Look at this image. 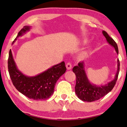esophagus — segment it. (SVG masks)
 Instances as JSON below:
<instances>
[{
	"label": "esophagus",
	"mask_w": 127,
	"mask_h": 127,
	"mask_svg": "<svg viewBox=\"0 0 127 127\" xmlns=\"http://www.w3.org/2000/svg\"><path fill=\"white\" fill-rule=\"evenodd\" d=\"M66 68L68 70H70L72 68V65L70 63H68L66 64Z\"/></svg>",
	"instance_id": "esophagus-1"
}]
</instances>
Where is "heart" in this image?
Returning <instances> with one entry per match:
<instances>
[{
  "label": "heart",
  "instance_id": "obj_1",
  "mask_svg": "<svg viewBox=\"0 0 127 127\" xmlns=\"http://www.w3.org/2000/svg\"><path fill=\"white\" fill-rule=\"evenodd\" d=\"M88 42H89V40L88 39H84L82 40V43L83 44H86L87 43H88ZM88 55V52H84V53L82 54V55L81 56V57L82 58H83L84 57H85V56Z\"/></svg>",
  "mask_w": 127,
  "mask_h": 127
}]
</instances>
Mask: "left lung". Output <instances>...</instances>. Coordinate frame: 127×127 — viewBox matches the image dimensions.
Returning <instances> with one entry per match:
<instances>
[{"label":"left lung","instance_id":"1","mask_svg":"<svg viewBox=\"0 0 127 127\" xmlns=\"http://www.w3.org/2000/svg\"><path fill=\"white\" fill-rule=\"evenodd\" d=\"M103 35L109 45L113 47L117 54L119 53L117 44L111 38L105 31H102ZM117 71L115 76L112 81L104 85H95L90 82L88 79L85 70V63L79 62L78 65L73 68V72L76 74V84L75 86V93L78 98L83 101L93 102L98 100L106 95L112 90L117 81L119 72L120 69V63L117 60Z\"/></svg>","mask_w":127,"mask_h":127}]
</instances>
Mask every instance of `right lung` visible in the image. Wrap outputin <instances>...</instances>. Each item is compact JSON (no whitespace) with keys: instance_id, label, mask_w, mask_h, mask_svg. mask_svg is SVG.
<instances>
[{"instance_id":"right-lung-1","label":"right lung","mask_w":127,"mask_h":127,"mask_svg":"<svg viewBox=\"0 0 127 127\" xmlns=\"http://www.w3.org/2000/svg\"><path fill=\"white\" fill-rule=\"evenodd\" d=\"M31 29L30 26L24 27L19 32L12 44L15 43L17 38L23 36ZM8 68L12 82L18 91L30 99L35 100L49 98L54 92L56 81L66 71L65 63L62 62L36 76H27L18 69L11 50L9 53Z\"/></svg>"}]
</instances>
